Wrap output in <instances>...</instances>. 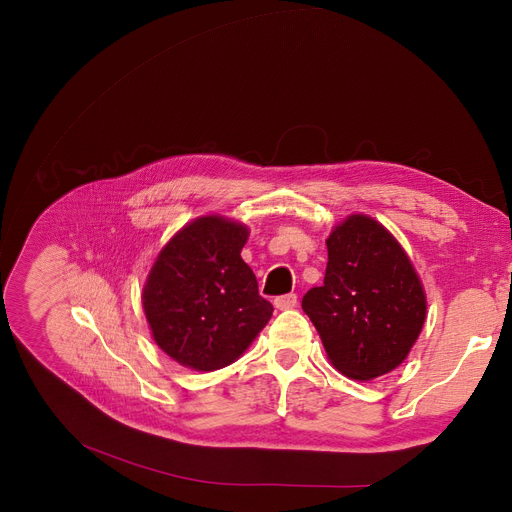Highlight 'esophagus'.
I'll use <instances>...</instances> for the list:
<instances>
[{"instance_id":"34e87169","label":"esophagus","mask_w":512,"mask_h":512,"mask_svg":"<svg viewBox=\"0 0 512 512\" xmlns=\"http://www.w3.org/2000/svg\"><path fill=\"white\" fill-rule=\"evenodd\" d=\"M274 305H276V309H280V311L292 309L294 305H297V294H294V292L282 294V297H276V299H274Z\"/></svg>"}]
</instances>
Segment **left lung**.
<instances>
[{
	"label": "left lung",
	"mask_w": 512,
	"mask_h": 512,
	"mask_svg": "<svg viewBox=\"0 0 512 512\" xmlns=\"http://www.w3.org/2000/svg\"><path fill=\"white\" fill-rule=\"evenodd\" d=\"M324 286L303 297L334 367L373 380L407 359L425 321V292L407 253L367 215H351L326 240Z\"/></svg>",
	"instance_id": "1"
}]
</instances>
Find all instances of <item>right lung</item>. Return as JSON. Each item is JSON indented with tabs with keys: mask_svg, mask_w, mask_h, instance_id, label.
<instances>
[{
	"mask_svg": "<svg viewBox=\"0 0 512 512\" xmlns=\"http://www.w3.org/2000/svg\"><path fill=\"white\" fill-rule=\"evenodd\" d=\"M247 236L242 224L207 215L184 226L151 267L145 315L157 346L180 365L222 369L270 321L274 307L240 257Z\"/></svg>",
	"mask_w": 512,
	"mask_h": 512,
	"instance_id": "add662e5",
	"label": "right lung"
}]
</instances>
